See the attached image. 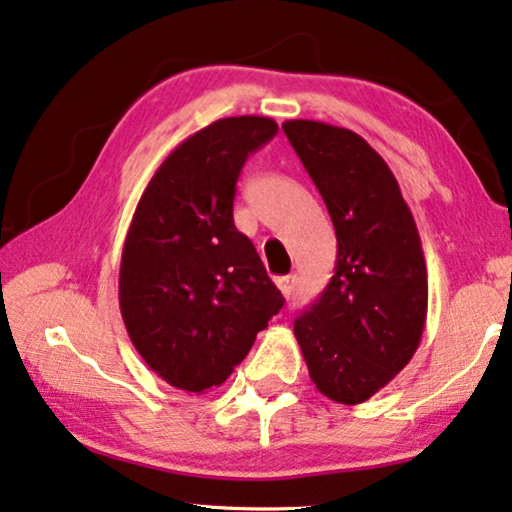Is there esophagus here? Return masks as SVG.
I'll return each instance as SVG.
<instances>
[{
  "label": "esophagus",
  "mask_w": 512,
  "mask_h": 512,
  "mask_svg": "<svg viewBox=\"0 0 512 512\" xmlns=\"http://www.w3.org/2000/svg\"><path fill=\"white\" fill-rule=\"evenodd\" d=\"M295 281H297L295 274H288V277H277V279H274V283H277V288H279L281 293L286 295V297L293 295V290H295Z\"/></svg>",
  "instance_id": "obj_1"
}]
</instances>
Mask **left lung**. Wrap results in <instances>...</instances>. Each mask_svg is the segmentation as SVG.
<instances>
[{
	"label": "left lung",
	"mask_w": 512,
	"mask_h": 512,
	"mask_svg": "<svg viewBox=\"0 0 512 512\" xmlns=\"http://www.w3.org/2000/svg\"><path fill=\"white\" fill-rule=\"evenodd\" d=\"M281 128L325 201L338 245L334 277L295 318V338L316 389L359 405L387 387L421 343V238L396 176L366 139L320 121Z\"/></svg>",
	"instance_id": "left-lung-1"
}]
</instances>
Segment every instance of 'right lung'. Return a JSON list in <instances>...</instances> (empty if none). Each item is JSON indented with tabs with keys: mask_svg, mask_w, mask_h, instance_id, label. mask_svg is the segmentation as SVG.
<instances>
[{
	"mask_svg": "<svg viewBox=\"0 0 512 512\" xmlns=\"http://www.w3.org/2000/svg\"><path fill=\"white\" fill-rule=\"evenodd\" d=\"M267 116H231L167 155L125 235L121 316L148 368L171 387H219L283 306L261 256L233 224L242 164L277 135Z\"/></svg>",
	"mask_w": 512,
	"mask_h": 512,
	"instance_id": "1",
	"label": "right lung"
}]
</instances>
